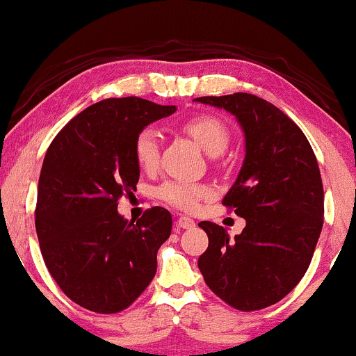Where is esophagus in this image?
Masks as SVG:
<instances>
[{"label":"esophagus","mask_w":356,"mask_h":356,"mask_svg":"<svg viewBox=\"0 0 356 356\" xmlns=\"http://www.w3.org/2000/svg\"><path fill=\"white\" fill-rule=\"evenodd\" d=\"M175 225H177L179 229H194V227H195V222L192 220L191 217L182 216V217H179L177 222H175Z\"/></svg>","instance_id":"1"}]
</instances>
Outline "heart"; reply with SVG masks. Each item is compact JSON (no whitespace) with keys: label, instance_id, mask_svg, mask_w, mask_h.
<instances>
[{"label":"heart","instance_id":"obj_1","mask_svg":"<svg viewBox=\"0 0 356 356\" xmlns=\"http://www.w3.org/2000/svg\"><path fill=\"white\" fill-rule=\"evenodd\" d=\"M184 131L195 140L205 152L217 156L227 147L230 132L219 118L211 114L195 115L184 124ZM161 134L154 127H145L136 136L134 157L143 170L152 172L159 165ZM211 194L205 184H194L186 181H169L162 184L157 195L167 204L182 211H194L202 199Z\"/></svg>","mask_w":356,"mask_h":356}]
</instances>
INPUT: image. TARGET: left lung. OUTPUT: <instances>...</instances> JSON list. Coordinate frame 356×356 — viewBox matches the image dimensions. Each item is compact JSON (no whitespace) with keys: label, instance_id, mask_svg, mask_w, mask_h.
I'll use <instances>...</instances> for the list:
<instances>
[{"label":"left lung","instance_id":"left-lung-1","mask_svg":"<svg viewBox=\"0 0 356 356\" xmlns=\"http://www.w3.org/2000/svg\"><path fill=\"white\" fill-rule=\"evenodd\" d=\"M234 114L245 134V159L222 200L245 219L230 241L222 225L200 222L209 247L199 257L205 284L242 312L280 302L305 275L323 227L318 162L300 127L254 94L194 99Z\"/></svg>","mask_w":356,"mask_h":356}]
</instances>
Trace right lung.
Returning a JSON list of instances; mask_svg holds the SVG:
<instances>
[{
	"label": "right lung",
	"instance_id": "obj_1",
	"mask_svg": "<svg viewBox=\"0 0 356 356\" xmlns=\"http://www.w3.org/2000/svg\"><path fill=\"white\" fill-rule=\"evenodd\" d=\"M175 113L140 97H111L72 118L46 152L38 184L36 232L46 267L72 302L118 314L147 289L172 217L152 207L126 220L118 200L136 191V136Z\"/></svg>",
	"mask_w": 356,
	"mask_h": 356
}]
</instances>
